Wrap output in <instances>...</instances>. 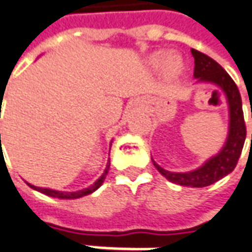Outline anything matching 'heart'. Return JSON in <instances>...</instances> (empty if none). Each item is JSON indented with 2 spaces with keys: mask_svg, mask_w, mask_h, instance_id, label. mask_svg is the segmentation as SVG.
Here are the masks:
<instances>
[{
  "mask_svg": "<svg viewBox=\"0 0 252 252\" xmlns=\"http://www.w3.org/2000/svg\"><path fill=\"white\" fill-rule=\"evenodd\" d=\"M149 65L158 69L160 68L161 74L166 79H176L181 76L186 69V61L178 53H167L164 50H158L148 57Z\"/></svg>",
  "mask_w": 252,
  "mask_h": 252,
  "instance_id": "obj_1",
  "label": "heart"
}]
</instances>
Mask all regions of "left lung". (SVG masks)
<instances>
[{
    "label": "left lung",
    "instance_id": "1",
    "mask_svg": "<svg viewBox=\"0 0 252 252\" xmlns=\"http://www.w3.org/2000/svg\"><path fill=\"white\" fill-rule=\"evenodd\" d=\"M191 53L195 60L194 78L196 79V83H212L216 88H219L226 96L229 106V131H227L226 142L215 156L209 158L202 166L191 171L174 173L160 167L153 159L152 161L161 176L167 178L170 183H174L178 186L201 188L219 181L220 178L230 174L234 170L244 146L247 131L244 124L241 96L234 81L211 57L205 56L194 48H191Z\"/></svg>",
    "mask_w": 252,
    "mask_h": 252
}]
</instances>
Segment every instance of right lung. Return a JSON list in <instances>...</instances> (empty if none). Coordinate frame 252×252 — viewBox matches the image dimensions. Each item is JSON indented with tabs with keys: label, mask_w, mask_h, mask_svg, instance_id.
Instances as JSON below:
<instances>
[{
	"label": "right lung",
	"mask_w": 252,
	"mask_h": 252,
	"mask_svg": "<svg viewBox=\"0 0 252 252\" xmlns=\"http://www.w3.org/2000/svg\"><path fill=\"white\" fill-rule=\"evenodd\" d=\"M110 169V159L107 161V164H106V169L103 171V174L100 176L92 186H89L88 188H83V189H79V191H72V192H66V191H57V189H51V188H41V187H36V186H31V188L33 189H36V191H39L41 194H46L48 196H53V198H60V199H76V198H82L85 195H89L92 192H94L97 188H99L103 183H104V178L107 176V173H109Z\"/></svg>",
	"instance_id": "obj_1"
}]
</instances>
